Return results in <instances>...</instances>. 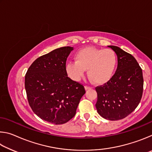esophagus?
<instances>
[{"label": "esophagus", "mask_w": 152, "mask_h": 152, "mask_svg": "<svg viewBox=\"0 0 152 152\" xmlns=\"http://www.w3.org/2000/svg\"><path fill=\"white\" fill-rule=\"evenodd\" d=\"M84 88H85L86 91H88V90H89V89H91V87L88 86H86L85 87H84Z\"/></svg>", "instance_id": "1"}]
</instances>
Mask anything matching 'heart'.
<instances>
[{"instance_id": "obj_1", "label": "heart", "mask_w": 152, "mask_h": 152, "mask_svg": "<svg viewBox=\"0 0 152 152\" xmlns=\"http://www.w3.org/2000/svg\"><path fill=\"white\" fill-rule=\"evenodd\" d=\"M76 61L66 64V71L70 78L79 81L86 70L94 83L102 84L109 81L116 71L118 58L110 49L88 47L80 50L75 54Z\"/></svg>"}]
</instances>
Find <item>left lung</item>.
I'll list each match as a JSON object with an SVG mask.
<instances>
[{"label":"left lung","instance_id":"left-lung-1","mask_svg":"<svg viewBox=\"0 0 152 152\" xmlns=\"http://www.w3.org/2000/svg\"><path fill=\"white\" fill-rule=\"evenodd\" d=\"M108 47L117 53V70L102 86L96 88L97 112L104 119L116 121L128 116L140 102L143 93L142 70L132 55L115 45Z\"/></svg>","mask_w":152,"mask_h":152}]
</instances>
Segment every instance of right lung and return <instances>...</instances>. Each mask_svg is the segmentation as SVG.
I'll return each instance as SVG.
<instances>
[{
  "instance_id": "add662e5",
  "label": "right lung",
  "mask_w": 152,
  "mask_h": 152,
  "mask_svg": "<svg viewBox=\"0 0 152 152\" xmlns=\"http://www.w3.org/2000/svg\"><path fill=\"white\" fill-rule=\"evenodd\" d=\"M73 47L60 48L33 61L25 78L29 104L41 119L64 124L76 114L84 86L68 77L66 62Z\"/></svg>"
}]
</instances>
